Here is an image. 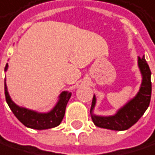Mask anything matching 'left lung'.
I'll return each mask as SVG.
<instances>
[{"label":"left lung","instance_id":"obj_1","mask_svg":"<svg viewBox=\"0 0 155 155\" xmlns=\"http://www.w3.org/2000/svg\"><path fill=\"white\" fill-rule=\"evenodd\" d=\"M138 67L143 76L142 85L137 94L130 100L126 105L119 111L109 117H101L92 114V110L95 105V96L94 95L91 106V116L94 125L103 128L111 130H126L132 127L143 116L148 108L151 101L152 83H151V70L145 61V57H138Z\"/></svg>","mask_w":155,"mask_h":155}]
</instances>
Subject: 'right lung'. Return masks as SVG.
<instances>
[{
	"instance_id": "obj_1",
	"label": "right lung",
	"mask_w": 155,
	"mask_h": 155,
	"mask_svg": "<svg viewBox=\"0 0 155 155\" xmlns=\"http://www.w3.org/2000/svg\"><path fill=\"white\" fill-rule=\"evenodd\" d=\"M8 68V64L5 67V70ZM5 97L8 105L17 117V119L26 127L34 129H48L59 126L63 120L65 110L68 100L71 96V93L62 92L60 95V100L48 113H38L34 110H30L26 108H21L15 104L10 99L6 83L4 84Z\"/></svg>"
}]
</instances>
